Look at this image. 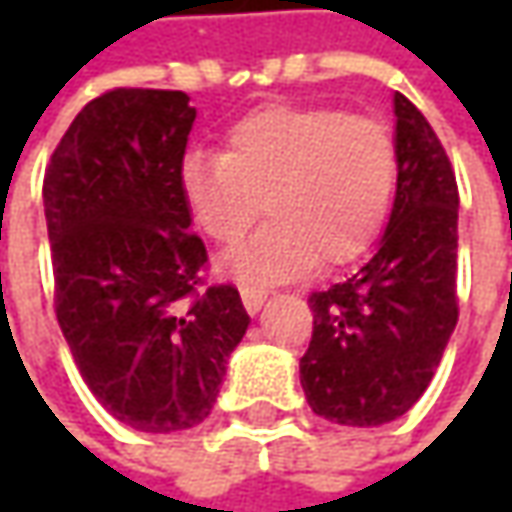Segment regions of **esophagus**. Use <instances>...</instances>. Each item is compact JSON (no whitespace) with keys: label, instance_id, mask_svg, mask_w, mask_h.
Returning <instances> with one entry per match:
<instances>
[{"label":"esophagus","instance_id":"34e87169","mask_svg":"<svg viewBox=\"0 0 512 512\" xmlns=\"http://www.w3.org/2000/svg\"><path fill=\"white\" fill-rule=\"evenodd\" d=\"M242 293V305H245L247 313H259L262 310V305L267 302V290H262V287H242L239 290Z\"/></svg>","mask_w":512,"mask_h":512}]
</instances>
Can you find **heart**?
Segmentation results:
<instances>
[{
    "mask_svg": "<svg viewBox=\"0 0 512 512\" xmlns=\"http://www.w3.org/2000/svg\"><path fill=\"white\" fill-rule=\"evenodd\" d=\"M225 142V153L190 150L179 170L187 210L216 245H236L265 202L270 222L222 256L225 276L279 285L376 242L399 176L382 122L273 102L233 122Z\"/></svg>",
    "mask_w": 512,
    "mask_h": 512,
    "instance_id": "heart-1",
    "label": "heart"
}]
</instances>
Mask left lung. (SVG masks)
<instances>
[{"instance_id": "left-lung-1", "label": "left lung", "mask_w": 512, "mask_h": 512, "mask_svg": "<svg viewBox=\"0 0 512 512\" xmlns=\"http://www.w3.org/2000/svg\"><path fill=\"white\" fill-rule=\"evenodd\" d=\"M396 113V199L373 256L310 296L299 362L307 404L347 427H379L419 402L459 319V190L439 136L407 96Z\"/></svg>"}]
</instances>
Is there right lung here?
<instances>
[{
	"label": "right lung",
	"mask_w": 512,
	"mask_h": 512,
	"mask_svg": "<svg viewBox=\"0 0 512 512\" xmlns=\"http://www.w3.org/2000/svg\"><path fill=\"white\" fill-rule=\"evenodd\" d=\"M193 119L182 90H110L76 113L42 185L65 342L142 433L205 422L250 325L236 287L199 290L207 250L179 185Z\"/></svg>",
	"instance_id": "obj_1"
}]
</instances>
